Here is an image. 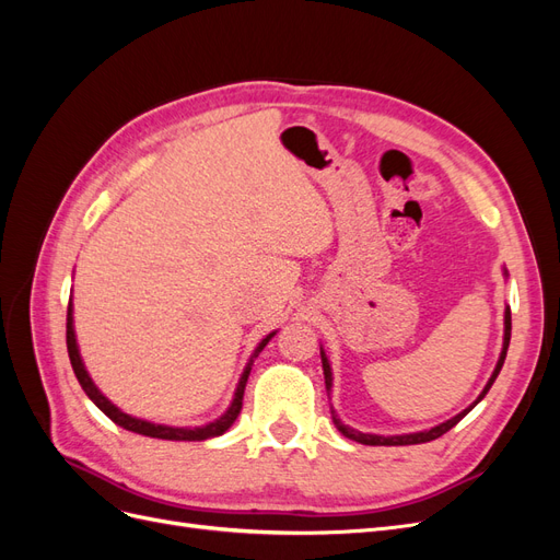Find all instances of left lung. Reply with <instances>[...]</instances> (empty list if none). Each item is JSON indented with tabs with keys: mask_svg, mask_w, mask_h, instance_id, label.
I'll list each match as a JSON object with an SVG mask.
<instances>
[{
	"mask_svg": "<svg viewBox=\"0 0 560 560\" xmlns=\"http://www.w3.org/2000/svg\"><path fill=\"white\" fill-rule=\"evenodd\" d=\"M510 338H512V311L506 308L504 311V341H502V352H500V360H498V364H495V371H493V376L488 378V383H486V387H483V393L477 397V401H474L469 409H465L463 413H457L455 418H451V420H446V422H442V425H436V428H432V430H425V432H413V434H397V436H381V434H362V432H358V430H352V428H348V425H343L341 422V418L336 416V411L331 409V420H334V425L338 428V432H341L343 436H348V439H352V442H360V444H366V446H409V444H425V442H432V439H439L442 434H446L451 428H455L457 422H460L474 406H477L483 397H486V393L490 389V385L495 383V378H498V374H500V369H502V364H504V358H506V348H510ZM319 354H322V371H325V383H327V393L331 389V366H329V360H327V354H325V350H319Z\"/></svg>",
	"mask_w": 560,
	"mask_h": 560,
	"instance_id": "8db88e82",
	"label": "left lung"
}]
</instances>
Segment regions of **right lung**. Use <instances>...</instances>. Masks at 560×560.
Masks as SVG:
<instances>
[{
	"instance_id": "right-lung-1",
	"label": "right lung",
	"mask_w": 560,
	"mask_h": 560,
	"mask_svg": "<svg viewBox=\"0 0 560 560\" xmlns=\"http://www.w3.org/2000/svg\"><path fill=\"white\" fill-rule=\"evenodd\" d=\"M273 336H276V331L268 334V336L264 338V341L257 346V350H254L252 360L247 362V366H245V371H243V376H241V381H238V387H235L233 401H231V406H229L224 416H219L217 420L208 422V425H202V428H171V425H156V422H147V420H140V418H132V416L124 413L121 409H116V406H114L103 393H100V389L95 387V383L91 381L86 366H83V362H81L79 346H77V336H74L72 301H70V306H67V352H70V362H72V369H74V374H77V381H79L81 387H83V393H86V395L93 399V404L97 406V409L103 411L107 418H112V420L116 422V425H121V428L128 430V432L144 434V436L167 439V442H202V439L224 434V432L233 425L235 418H238V413H241V409H243V395H245V385H247L249 371H252V362H254V358H259V352L266 348V343H268Z\"/></svg>"
}]
</instances>
